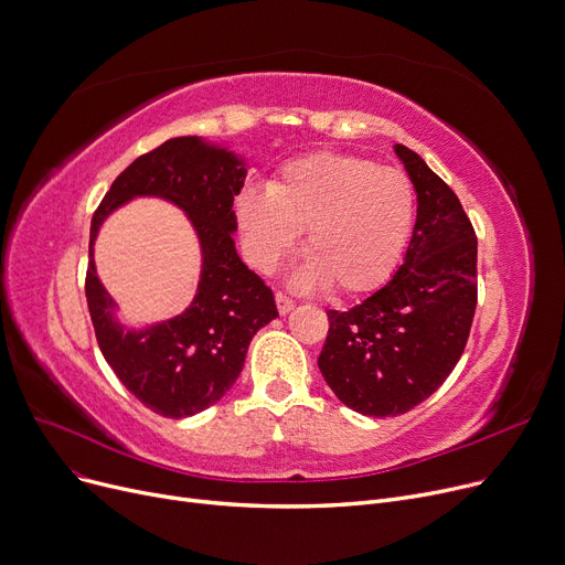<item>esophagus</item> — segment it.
Here are the masks:
<instances>
[{
  "instance_id": "obj_1",
  "label": "esophagus",
  "mask_w": 565,
  "mask_h": 565,
  "mask_svg": "<svg viewBox=\"0 0 565 565\" xmlns=\"http://www.w3.org/2000/svg\"><path fill=\"white\" fill-rule=\"evenodd\" d=\"M275 300H277V309H279V313H288V311H292V307H295V302L288 298L286 292H277V295H275Z\"/></svg>"
}]
</instances>
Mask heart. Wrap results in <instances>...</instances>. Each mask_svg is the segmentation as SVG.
I'll return each instance as SVG.
<instances>
[{
  "instance_id": "1",
  "label": "heart",
  "mask_w": 565,
  "mask_h": 565,
  "mask_svg": "<svg viewBox=\"0 0 565 565\" xmlns=\"http://www.w3.org/2000/svg\"><path fill=\"white\" fill-rule=\"evenodd\" d=\"M412 220L414 188L403 171L339 153L292 160L270 188H247L237 199V224L260 273L275 270L298 231H307L298 281L324 284L339 295L390 279Z\"/></svg>"
}]
</instances>
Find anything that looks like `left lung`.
I'll list each match as a JSON object with an SVG mask.
<instances>
[{
  "mask_svg": "<svg viewBox=\"0 0 565 565\" xmlns=\"http://www.w3.org/2000/svg\"><path fill=\"white\" fill-rule=\"evenodd\" d=\"M396 156L417 192L403 265L371 298L328 311L318 369L337 398L366 417L417 407L462 358L477 311V233L456 192L407 146Z\"/></svg>",
  "mask_w": 565,
  "mask_h": 565,
  "instance_id": "8db88e82",
  "label": "left lung"
}]
</instances>
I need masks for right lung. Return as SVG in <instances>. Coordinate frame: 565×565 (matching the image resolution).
<instances>
[{"instance_id":"obj_1","label":"right lung","mask_w":565,"mask_h":565,"mask_svg":"<svg viewBox=\"0 0 565 565\" xmlns=\"http://www.w3.org/2000/svg\"><path fill=\"white\" fill-rule=\"evenodd\" d=\"M243 160L199 137H173L118 173L92 220L86 305L103 358L148 409L183 419L217 403L241 375L254 334L279 316L275 295L235 252L233 196L245 185ZM132 195L183 206L202 243V281L181 316L139 333L110 316L95 275L93 241L104 217Z\"/></svg>"}]
</instances>
